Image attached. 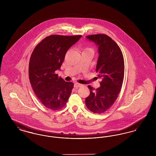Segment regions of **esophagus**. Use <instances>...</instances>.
Returning a JSON list of instances; mask_svg holds the SVG:
<instances>
[{
    "mask_svg": "<svg viewBox=\"0 0 156 156\" xmlns=\"http://www.w3.org/2000/svg\"><path fill=\"white\" fill-rule=\"evenodd\" d=\"M82 86V84H80V83H75L74 84V87L75 88H78V87H81Z\"/></svg>",
    "mask_w": 156,
    "mask_h": 156,
    "instance_id": "34e87169",
    "label": "esophagus"
}]
</instances>
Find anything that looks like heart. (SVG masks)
<instances>
[{"mask_svg": "<svg viewBox=\"0 0 156 156\" xmlns=\"http://www.w3.org/2000/svg\"><path fill=\"white\" fill-rule=\"evenodd\" d=\"M92 51V49L90 48H85L83 50V51Z\"/></svg>", "mask_w": 156, "mask_h": 156, "instance_id": "obj_1", "label": "heart"}]
</instances>
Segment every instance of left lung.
Masks as SVG:
<instances>
[{"label": "left lung", "mask_w": 156, "mask_h": 156, "mask_svg": "<svg viewBox=\"0 0 156 156\" xmlns=\"http://www.w3.org/2000/svg\"><path fill=\"white\" fill-rule=\"evenodd\" d=\"M86 38L98 47L96 71L102 81L97 89L88 86L90 95L85 104L90 111L99 114L109 109L119 95L124 78V58L119 46L108 36L94 34Z\"/></svg>", "instance_id": "1"}]
</instances>
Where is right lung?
<instances>
[{"instance_id":"1","label":"right lung","mask_w":156,"mask_h":156,"mask_svg":"<svg viewBox=\"0 0 156 156\" xmlns=\"http://www.w3.org/2000/svg\"><path fill=\"white\" fill-rule=\"evenodd\" d=\"M82 36L51 35L45 37L34 48L30 57L29 76L36 97L46 108L59 110L71 95L74 83L58 77L67 50Z\"/></svg>"}]
</instances>
